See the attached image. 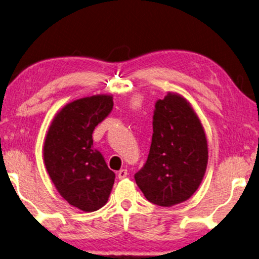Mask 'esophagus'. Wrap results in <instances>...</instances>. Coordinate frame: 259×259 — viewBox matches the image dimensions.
<instances>
[{
    "instance_id": "esophagus-1",
    "label": "esophagus",
    "mask_w": 259,
    "mask_h": 259,
    "mask_svg": "<svg viewBox=\"0 0 259 259\" xmlns=\"http://www.w3.org/2000/svg\"><path fill=\"white\" fill-rule=\"evenodd\" d=\"M117 176H118V179H120V180L125 179L126 176H128V170H126V169H121L120 171H118Z\"/></svg>"
}]
</instances>
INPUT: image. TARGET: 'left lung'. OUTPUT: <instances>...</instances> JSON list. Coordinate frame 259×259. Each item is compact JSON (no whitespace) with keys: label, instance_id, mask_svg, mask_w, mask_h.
Listing matches in <instances>:
<instances>
[{"label":"left lung","instance_id":"8db88e82","mask_svg":"<svg viewBox=\"0 0 259 259\" xmlns=\"http://www.w3.org/2000/svg\"><path fill=\"white\" fill-rule=\"evenodd\" d=\"M207 159L199 117L182 96L168 92L155 102L150 153L135 174L137 186L149 202L159 206L186 202L202 183Z\"/></svg>","mask_w":259,"mask_h":259}]
</instances>
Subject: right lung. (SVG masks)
Wrapping results in <instances>:
<instances>
[{"instance_id":"add662e5","label":"right lung","mask_w":259,"mask_h":259,"mask_svg":"<svg viewBox=\"0 0 259 259\" xmlns=\"http://www.w3.org/2000/svg\"><path fill=\"white\" fill-rule=\"evenodd\" d=\"M108 94L69 102L53 118L44 144L46 169L57 191L84 212L107 203L115 174L99 151L93 149L92 134L113 109Z\"/></svg>"}]
</instances>
